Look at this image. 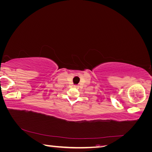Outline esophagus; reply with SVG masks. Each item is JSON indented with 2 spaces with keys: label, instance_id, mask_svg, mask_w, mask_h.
I'll list each match as a JSON object with an SVG mask.
<instances>
[{
  "label": "esophagus",
  "instance_id": "34e87169",
  "mask_svg": "<svg viewBox=\"0 0 152 152\" xmlns=\"http://www.w3.org/2000/svg\"><path fill=\"white\" fill-rule=\"evenodd\" d=\"M74 87H75V88H77V87H79V86H77V85H75V86H74Z\"/></svg>",
  "mask_w": 152,
  "mask_h": 152
}]
</instances>
